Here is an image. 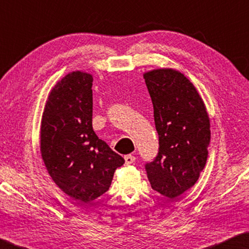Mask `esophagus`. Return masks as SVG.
I'll return each instance as SVG.
<instances>
[{"mask_svg": "<svg viewBox=\"0 0 249 249\" xmlns=\"http://www.w3.org/2000/svg\"><path fill=\"white\" fill-rule=\"evenodd\" d=\"M124 159H125V164H126V165H130V164H133V163L135 162V160H136L134 155H131V154L125 155Z\"/></svg>", "mask_w": 249, "mask_h": 249, "instance_id": "esophagus-1", "label": "esophagus"}]
</instances>
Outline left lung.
I'll return each mask as SVG.
<instances>
[{"instance_id":"left-lung-1","label":"left lung","mask_w":249,"mask_h":249,"mask_svg":"<svg viewBox=\"0 0 249 249\" xmlns=\"http://www.w3.org/2000/svg\"><path fill=\"white\" fill-rule=\"evenodd\" d=\"M153 104L159 153L144 165L151 187L175 198L192 188L206 165L211 124L197 90L182 73L158 69L143 74Z\"/></svg>"}]
</instances>
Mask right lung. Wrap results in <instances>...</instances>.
<instances>
[{
	"instance_id": "obj_1",
	"label": "right lung",
	"mask_w": 249,
	"mask_h": 249,
	"mask_svg": "<svg viewBox=\"0 0 249 249\" xmlns=\"http://www.w3.org/2000/svg\"><path fill=\"white\" fill-rule=\"evenodd\" d=\"M92 76L74 71L52 89L43 112L41 153L52 179L76 201L108 191L125 163L92 129Z\"/></svg>"
}]
</instances>
